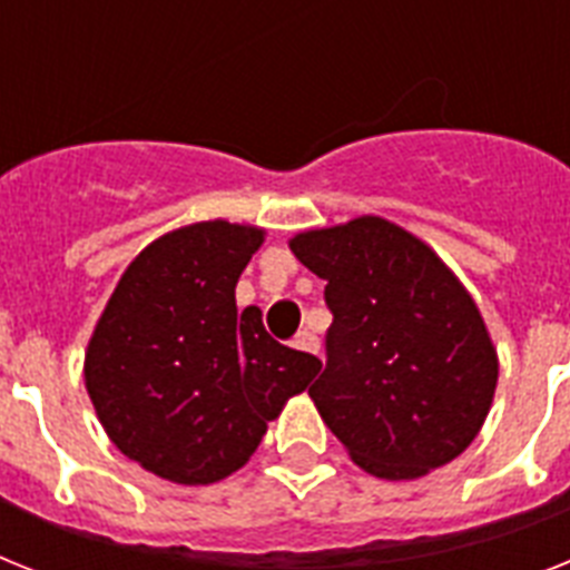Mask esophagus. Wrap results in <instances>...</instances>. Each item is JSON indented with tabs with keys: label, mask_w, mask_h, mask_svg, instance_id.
<instances>
[{
	"label": "esophagus",
	"mask_w": 570,
	"mask_h": 570,
	"mask_svg": "<svg viewBox=\"0 0 570 570\" xmlns=\"http://www.w3.org/2000/svg\"><path fill=\"white\" fill-rule=\"evenodd\" d=\"M294 350L308 352V355H317V352H320L317 335H312V332H299V335L294 337Z\"/></svg>",
	"instance_id": "1"
}]
</instances>
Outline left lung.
Here are the masks:
<instances>
[{
	"mask_svg": "<svg viewBox=\"0 0 570 570\" xmlns=\"http://www.w3.org/2000/svg\"><path fill=\"white\" fill-rule=\"evenodd\" d=\"M291 250L326 279V366L308 387L364 472L413 481L463 454L487 420L498 355L478 305L407 229L361 215Z\"/></svg>",
	"mask_w": 570,
	"mask_h": 570,
	"instance_id": "left-lung-1",
	"label": "left lung"
}]
</instances>
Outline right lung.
<instances>
[{
	"mask_svg": "<svg viewBox=\"0 0 570 570\" xmlns=\"http://www.w3.org/2000/svg\"><path fill=\"white\" fill-rule=\"evenodd\" d=\"M265 229L200 220L127 265L89 337L83 381L112 445L157 478L206 487L238 472L291 396L320 373L262 312L235 308Z\"/></svg>",
	"mask_w": 570,
	"mask_h": 570,
	"instance_id": "1",
	"label": "right lung"
}]
</instances>
